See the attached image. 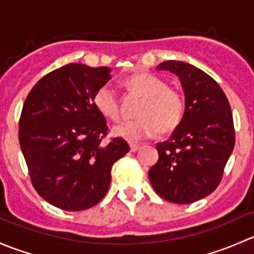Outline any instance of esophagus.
<instances>
[{"instance_id": "esophagus-1", "label": "esophagus", "mask_w": 254, "mask_h": 254, "mask_svg": "<svg viewBox=\"0 0 254 254\" xmlns=\"http://www.w3.org/2000/svg\"><path fill=\"white\" fill-rule=\"evenodd\" d=\"M129 148H130V151H138L140 149V144H137V143H129Z\"/></svg>"}]
</instances>
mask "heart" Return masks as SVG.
<instances>
[{
	"label": "heart",
	"mask_w": 254,
	"mask_h": 254,
	"mask_svg": "<svg viewBox=\"0 0 254 254\" xmlns=\"http://www.w3.org/2000/svg\"><path fill=\"white\" fill-rule=\"evenodd\" d=\"M126 85L133 93L143 98L138 110L139 119L122 121L112 128L116 137L129 142H137L153 137L156 133L170 132L177 127L184 115L182 96L174 89L167 87L166 82L149 73H139L129 77ZM94 105L106 119L116 121L120 117L119 100L115 89L105 84L96 90Z\"/></svg>",
	"instance_id": "heart-1"
}]
</instances>
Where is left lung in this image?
I'll return each instance as SVG.
<instances>
[{
	"label": "left lung",
	"instance_id": "obj_1",
	"mask_svg": "<svg viewBox=\"0 0 254 254\" xmlns=\"http://www.w3.org/2000/svg\"><path fill=\"white\" fill-rule=\"evenodd\" d=\"M156 69L179 77L185 111L171 137L156 145L159 160L149 170V180L161 198L190 204L220 184L235 146L231 108L220 85L193 64L171 60Z\"/></svg>",
	"mask_w": 254,
	"mask_h": 254
}]
</instances>
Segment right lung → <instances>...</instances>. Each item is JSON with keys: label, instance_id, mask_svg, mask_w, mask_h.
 Segmentation results:
<instances>
[{"label": "right lung", "instance_id": "add662e5", "mask_svg": "<svg viewBox=\"0 0 254 254\" xmlns=\"http://www.w3.org/2000/svg\"><path fill=\"white\" fill-rule=\"evenodd\" d=\"M109 67L69 64L41 78L23 105L19 144L36 192L50 204L79 211L108 192L112 165L129 151L108 134L94 105L99 88L111 79Z\"/></svg>", "mask_w": 254, "mask_h": 254}]
</instances>
